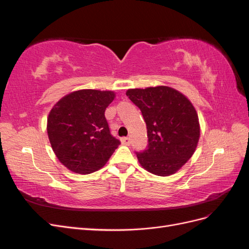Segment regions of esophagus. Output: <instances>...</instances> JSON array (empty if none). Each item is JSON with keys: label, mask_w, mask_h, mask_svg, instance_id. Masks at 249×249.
Returning <instances> with one entry per match:
<instances>
[{"label": "esophagus", "mask_w": 249, "mask_h": 249, "mask_svg": "<svg viewBox=\"0 0 249 249\" xmlns=\"http://www.w3.org/2000/svg\"><path fill=\"white\" fill-rule=\"evenodd\" d=\"M122 142H123V144L130 145V143H131V138H130V137H124V138H122Z\"/></svg>", "instance_id": "1"}]
</instances>
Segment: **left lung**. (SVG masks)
I'll return each mask as SVG.
<instances>
[{
    "label": "left lung",
    "mask_w": 249,
    "mask_h": 249,
    "mask_svg": "<svg viewBox=\"0 0 249 249\" xmlns=\"http://www.w3.org/2000/svg\"><path fill=\"white\" fill-rule=\"evenodd\" d=\"M125 94L140 109L146 124L147 148L136 153L140 165L156 176L176 173L192 157L200 136L192 103L168 86L129 89Z\"/></svg>",
    "instance_id": "left-lung-1"
}]
</instances>
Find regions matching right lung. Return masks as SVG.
<instances>
[{
	"label": "right lung",
	"instance_id": "1",
	"mask_svg": "<svg viewBox=\"0 0 249 249\" xmlns=\"http://www.w3.org/2000/svg\"><path fill=\"white\" fill-rule=\"evenodd\" d=\"M115 93L82 89L55 104L47 131L53 150L66 168L87 175L102 168L120 142L110 134L105 111Z\"/></svg>",
	"mask_w": 249,
	"mask_h": 249
}]
</instances>
